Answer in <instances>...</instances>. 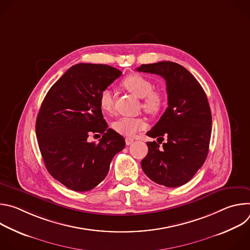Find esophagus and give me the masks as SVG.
<instances>
[{
	"label": "esophagus",
	"instance_id": "obj_1",
	"mask_svg": "<svg viewBox=\"0 0 250 250\" xmlns=\"http://www.w3.org/2000/svg\"><path fill=\"white\" fill-rule=\"evenodd\" d=\"M133 141H134V139H133V138H131V137H126V138H125V144H126V146L131 145Z\"/></svg>",
	"mask_w": 250,
	"mask_h": 250
}]
</instances>
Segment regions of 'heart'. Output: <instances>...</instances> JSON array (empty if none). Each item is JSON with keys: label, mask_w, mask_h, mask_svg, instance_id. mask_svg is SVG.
<instances>
[{"label": "heart", "mask_w": 250, "mask_h": 250, "mask_svg": "<svg viewBox=\"0 0 250 250\" xmlns=\"http://www.w3.org/2000/svg\"><path fill=\"white\" fill-rule=\"evenodd\" d=\"M122 86L141 99V106L147 114L156 116L164 108L165 96L161 91L154 89L152 81L140 74H130L126 76ZM99 105L104 113L110 114L114 110V100L110 89H104L99 96ZM114 129L125 136H131L138 130L146 127V122L142 118L123 117L113 124Z\"/></svg>", "instance_id": "obj_1"}]
</instances>
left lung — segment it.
<instances>
[{
  "mask_svg": "<svg viewBox=\"0 0 250 250\" xmlns=\"http://www.w3.org/2000/svg\"><path fill=\"white\" fill-rule=\"evenodd\" d=\"M136 71L163 77L168 95L165 113L146 133L157 137L158 144L146 142L148 153L141 160V168L159 185L182 186L202 167L208 152L211 114L208 98L197 79L178 63L142 64ZM165 137L167 141L163 144Z\"/></svg>",
  "mask_w": 250,
  "mask_h": 250,
  "instance_id": "1",
  "label": "left lung"
}]
</instances>
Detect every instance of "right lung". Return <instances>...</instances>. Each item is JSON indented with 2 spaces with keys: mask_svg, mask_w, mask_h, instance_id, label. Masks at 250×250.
Listing matches in <instances>:
<instances>
[{
  "mask_svg": "<svg viewBox=\"0 0 250 250\" xmlns=\"http://www.w3.org/2000/svg\"><path fill=\"white\" fill-rule=\"evenodd\" d=\"M122 72L104 64L70 67L47 92L35 131L49 174L68 189L90 191L106 176L113 157L122 151L124 137L104 120L99 96ZM101 133L99 144L87 137Z\"/></svg>",
  "mask_w": 250,
  "mask_h": 250,
  "instance_id": "obj_1",
  "label": "right lung"
}]
</instances>
